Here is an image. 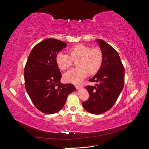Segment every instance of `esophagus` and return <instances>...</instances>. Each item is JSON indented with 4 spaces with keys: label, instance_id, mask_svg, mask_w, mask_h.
<instances>
[{
    "label": "esophagus",
    "instance_id": "1",
    "mask_svg": "<svg viewBox=\"0 0 149 149\" xmlns=\"http://www.w3.org/2000/svg\"><path fill=\"white\" fill-rule=\"evenodd\" d=\"M75 87H76V89H79L82 88V86L81 85H76Z\"/></svg>",
    "mask_w": 149,
    "mask_h": 149
}]
</instances>
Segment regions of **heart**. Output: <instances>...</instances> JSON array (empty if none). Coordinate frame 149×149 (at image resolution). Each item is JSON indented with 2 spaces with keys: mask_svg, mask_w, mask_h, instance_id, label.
Here are the masks:
<instances>
[{
  "mask_svg": "<svg viewBox=\"0 0 149 149\" xmlns=\"http://www.w3.org/2000/svg\"><path fill=\"white\" fill-rule=\"evenodd\" d=\"M69 54L59 52L55 57L58 66L61 70L68 68L73 60L76 62L77 68L68 71L64 74L66 82L78 84L88 75L94 74L100 69L102 63V53L100 49L91 48L84 45H78L70 49Z\"/></svg>",
  "mask_w": 149,
  "mask_h": 149,
  "instance_id": "heart-1",
  "label": "heart"
}]
</instances>
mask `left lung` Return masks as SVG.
<instances>
[{"mask_svg": "<svg viewBox=\"0 0 149 149\" xmlns=\"http://www.w3.org/2000/svg\"><path fill=\"white\" fill-rule=\"evenodd\" d=\"M102 53V63L96 74L90 79L96 86H87L88 101L82 103L93 114L104 113L114 106L124 85V68L116 49L102 40L97 39Z\"/></svg>", "mask_w": 149, "mask_h": 149, "instance_id": "8db88e82", "label": "left lung"}]
</instances>
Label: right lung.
<instances>
[{
  "mask_svg": "<svg viewBox=\"0 0 149 149\" xmlns=\"http://www.w3.org/2000/svg\"><path fill=\"white\" fill-rule=\"evenodd\" d=\"M67 43L47 38L31 49L24 70L25 84L29 97L37 109L52 114L60 111L68 96L74 91L72 84L60 82L61 72L56 63V54Z\"/></svg>",
  "mask_w": 149,
  "mask_h": 149,
  "instance_id": "obj_1",
  "label": "right lung"
}]
</instances>
